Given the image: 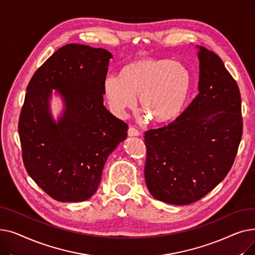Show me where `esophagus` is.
Returning a JSON list of instances; mask_svg holds the SVG:
<instances>
[{
  "label": "esophagus",
  "mask_w": 255,
  "mask_h": 255,
  "mask_svg": "<svg viewBox=\"0 0 255 255\" xmlns=\"http://www.w3.org/2000/svg\"><path fill=\"white\" fill-rule=\"evenodd\" d=\"M127 132H128V135H129V136H138V135H140V132H139L136 128L132 127V126L129 127V129H128Z\"/></svg>",
  "instance_id": "34e87169"
}]
</instances>
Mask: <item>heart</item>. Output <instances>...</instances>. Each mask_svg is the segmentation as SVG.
<instances>
[{
    "label": "heart",
    "mask_w": 255,
    "mask_h": 255,
    "mask_svg": "<svg viewBox=\"0 0 255 255\" xmlns=\"http://www.w3.org/2000/svg\"><path fill=\"white\" fill-rule=\"evenodd\" d=\"M191 88L186 66L166 59L144 58L127 64L120 76L103 82V94L111 110L123 117L132 110L138 96L139 109L155 124H162L181 112Z\"/></svg>",
    "instance_id": "heart-1"
}]
</instances>
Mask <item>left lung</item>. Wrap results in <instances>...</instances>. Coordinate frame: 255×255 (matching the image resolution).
<instances>
[{
  "label": "left lung",
  "mask_w": 255,
  "mask_h": 255,
  "mask_svg": "<svg viewBox=\"0 0 255 255\" xmlns=\"http://www.w3.org/2000/svg\"><path fill=\"white\" fill-rule=\"evenodd\" d=\"M198 95L171 123L144 132V179L171 205L197 202L231 170L243 134L241 94L222 60L199 47Z\"/></svg>",
  "instance_id": "left-lung-1"
}]
</instances>
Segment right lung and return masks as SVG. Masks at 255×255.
<instances>
[{
	"label": "right lung",
	"instance_id": "obj_1",
	"mask_svg": "<svg viewBox=\"0 0 255 255\" xmlns=\"http://www.w3.org/2000/svg\"><path fill=\"white\" fill-rule=\"evenodd\" d=\"M112 53L67 44L39 67L26 87L18 120L22 161L34 182L58 202H84L96 192L109 155L127 136L128 125L103 105V82ZM51 88L66 110L52 121Z\"/></svg>",
	"mask_w": 255,
	"mask_h": 255
}]
</instances>
